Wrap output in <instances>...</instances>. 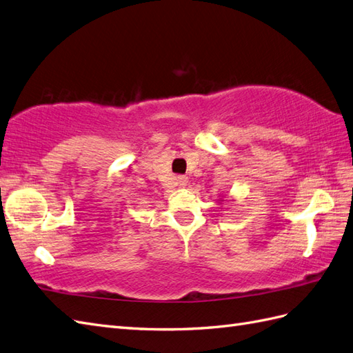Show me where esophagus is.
<instances>
[{"mask_svg":"<svg viewBox=\"0 0 353 353\" xmlns=\"http://www.w3.org/2000/svg\"><path fill=\"white\" fill-rule=\"evenodd\" d=\"M177 185H179L180 188H185V186L188 185V177H186V176H179V177H177Z\"/></svg>","mask_w":353,"mask_h":353,"instance_id":"34e87169","label":"esophagus"}]
</instances>
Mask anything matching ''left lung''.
<instances>
[{"instance_id":"1","label":"left lung","mask_w":353,"mask_h":353,"mask_svg":"<svg viewBox=\"0 0 353 353\" xmlns=\"http://www.w3.org/2000/svg\"><path fill=\"white\" fill-rule=\"evenodd\" d=\"M221 201H224V200H223V199H219V203H221Z\"/></svg>"}]
</instances>
